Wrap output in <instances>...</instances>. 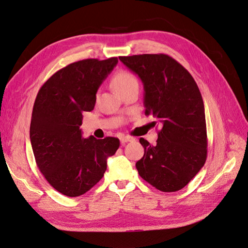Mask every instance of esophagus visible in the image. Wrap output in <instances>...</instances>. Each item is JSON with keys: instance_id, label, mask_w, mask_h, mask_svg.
<instances>
[{"instance_id": "1", "label": "esophagus", "mask_w": 248, "mask_h": 248, "mask_svg": "<svg viewBox=\"0 0 248 248\" xmlns=\"http://www.w3.org/2000/svg\"><path fill=\"white\" fill-rule=\"evenodd\" d=\"M134 140V139L132 137H128V136H123L120 138V141H121V144L124 145L125 142H128V141H132Z\"/></svg>"}]
</instances>
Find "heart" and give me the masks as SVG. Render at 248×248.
Here are the masks:
<instances>
[{"instance_id": "heart-1", "label": "heart", "mask_w": 248, "mask_h": 248, "mask_svg": "<svg viewBox=\"0 0 248 248\" xmlns=\"http://www.w3.org/2000/svg\"><path fill=\"white\" fill-rule=\"evenodd\" d=\"M111 84L116 91L120 94H123L132 88H139V80L137 77L126 70L117 72L111 79Z\"/></svg>"}]
</instances>
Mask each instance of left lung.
<instances>
[{
    "label": "left lung",
    "mask_w": 248,
    "mask_h": 248,
    "mask_svg": "<svg viewBox=\"0 0 248 248\" xmlns=\"http://www.w3.org/2000/svg\"><path fill=\"white\" fill-rule=\"evenodd\" d=\"M119 59L142 81L145 115L158 119L162 125L156 145L140 139L145 154L136 164L139 174L160 191L182 189L207 158L205 108L197 82L168 55Z\"/></svg>",
    "instance_id": "8db88e82"
}]
</instances>
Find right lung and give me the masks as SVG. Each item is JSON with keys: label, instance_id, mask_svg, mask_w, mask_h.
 <instances>
[{"label": "right lung", "instance_id": "right-lung-1", "mask_svg": "<svg viewBox=\"0 0 248 248\" xmlns=\"http://www.w3.org/2000/svg\"><path fill=\"white\" fill-rule=\"evenodd\" d=\"M118 58L86 59L60 69L43 84L35 99L30 139L37 167L64 196L89 191L107 170V160L120 146L117 138L84 139L82 111H91L97 90Z\"/></svg>", "mask_w": 248, "mask_h": 248}]
</instances>
